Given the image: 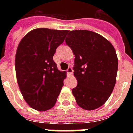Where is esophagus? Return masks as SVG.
Listing matches in <instances>:
<instances>
[{
    "label": "esophagus",
    "mask_w": 133,
    "mask_h": 133,
    "mask_svg": "<svg viewBox=\"0 0 133 133\" xmlns=\"http://www.w3.org/2000/svg\"><path fill=\"white\" fill-rule=\"evenodd\" d=\"M67 73L68 75H71L72 74V68L71 67H69L67 70Z\"/></svg>",
    "instance_id": "34e87169"
}]
</instances>
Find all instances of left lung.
<instances>
[{"label": "left lung", "instance_id": "8db88e82", "mask_svg": "<svg viewBox=\"0 0 133 133\" xmlns=\"http://www.w3.org/2000/svg\"><path fill=\"white\" fill-rule=\"evenodd\" d=\"M65 43L75 55L72 92L82 108L92 110L108 100L116 83L118 60L114 47L102 35L85 30L68 31Z\"/></svg>", "mask_w": 133, "mask_h": 133}]
</instances>
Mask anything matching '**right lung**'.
Masks as SVG:
<instances>
[{
    "mask_svg": "<svg viewBox=\"0 0 133 133\" xmlns=\"http://www.w3.org/2000/svg\"><path fill=\"white\" fill-rule=\"evenodd\" d=\"M68 30L37 28L20 42L16 55L17 81L26 103L45 111L55 105L66 78L53 61L56 49Z\"/></svg>",
    "mask_w": 133,
    "mask_h": 133,
    "instance_id": "obj_1",
    "label": "right lung"
}]
</instances>
